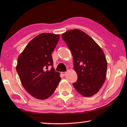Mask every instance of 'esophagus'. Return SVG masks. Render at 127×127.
<instances>
[{
	"mask_svg": "<svg viewBox=\"0 0 127 127\" xmlns=\"http://www.w3.org/2000/svg\"><path fill=\"white\" fill-rule=\"evenodd\" d=\"M61 74H62L63 76H64V75H65V74H66V71H63V72H61Z\"/></svg>",
	"mask_w": 127,
	"mask_h": 127,
	"instance_id": "1",
	"label": "esophagus"
}]
</instances>
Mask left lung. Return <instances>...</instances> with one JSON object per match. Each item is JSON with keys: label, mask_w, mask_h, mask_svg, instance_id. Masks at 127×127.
<instances>
[{"label": "left lung", "mask_w": 127, "mask_h": 127, "mask_svg": "<svg viewBox=\"0 0 127 127\" xmlns=\"http://www.w3.org/2000/svg\"><path fill=\"white\" fill-rule=\"evenodd\" d=\"M71 52L74 69L78 78L73 86L85 97L94 95L100 90L106 76L107 61L102 49L82 31L71 30L62 34Z\"/></svg>", "instance_id": "1"}]
</instances>
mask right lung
Returning <instances> with one entry per match:
<instances>
[{
    "label": "right lung",
    "mask_w": 127,
    "mask_h": 127,
    "mask_svg": "<svg viewBox=\"0 0 127 127\" xmlns=\"http://www.w3.org/2000/svg\"><path fill=\"white\" fill-rule=\"evenodd\" d=\"M59 35L41 33L31 41L17 60L16 71L25 90L33 97L45 99L54 93L61 80L53 67L51 53ZM52 67L50 71L48 67Z\"/></svg>",
    "instance_id": "right-lung-1"
}]
</instances>
